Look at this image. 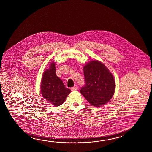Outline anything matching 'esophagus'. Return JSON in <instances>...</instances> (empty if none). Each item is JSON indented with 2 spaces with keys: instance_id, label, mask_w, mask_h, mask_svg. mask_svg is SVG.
<instances>
[{
  "instance_id": "34e87169",
  "label": "esophagus",
  "mask_w": 152,
  "mask_h": 152,
  "mask_svg": "<svg viewBox=\"0 0 152 152\" xmlns=\"http://www.w3.org/2000/svg\"><path fill=\"white\" fill-rule=\"evenodd\" d=\"M77 86H74V87H72L71 88V90L73 91H77Z\"/></svg>"
}]
</instances>
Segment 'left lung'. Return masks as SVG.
<instances>
[{"label": "left lung", "instance_id": "left-lung-1", "mask_svg": "<svg viewBox=\"0 0 152 152\" xmlns=\"http://www.w3.org/2000/svg\"><path fill=\"white\" fill-rule=\"evenodd\" d=\"M83 70L85 85L81 88V94L95 107L107 103L115 90V81L111 73L97 60L87 64Z\"/></svg>", "mask_w": 152, "mask_h": 152}]
</instances>
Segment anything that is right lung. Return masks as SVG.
<instances>
[{
	"label": "right lung",
	"instance_id": "obj_1",
	"mask_svg": "<svg viewBox=\"0 0 152 152\" xmlns=\"http://www.w3.org/2000/svg\"><path fill=\"white\" fill-rule=\"evenodd\" d=\"M54 62L50 64V68L43 73L41 90L43 98L55 107L61 105L65 102L71 90L65 87L62 81L56 75Z\"/></svg>",
	"mask_w": 152,
	"mask_h": 152
}]
</instances>
